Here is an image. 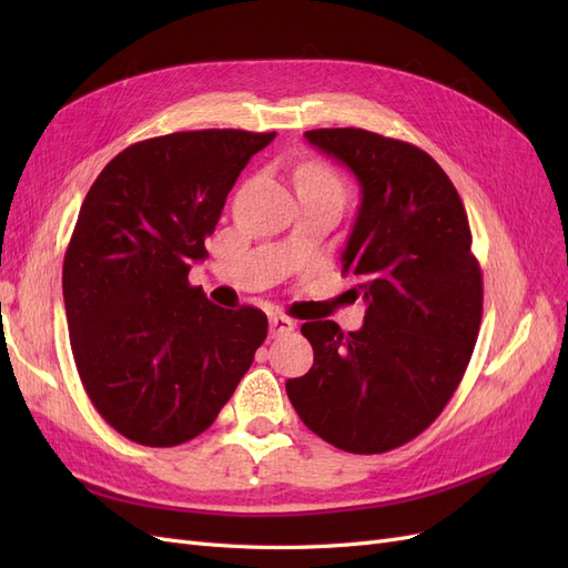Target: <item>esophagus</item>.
Listing matches in <instances>:
<instances>
[{"label": "esophagus", "instance_id": "1", "mask_svg": "<svg viewBox=\"0 0 568 568\" xmlns=\"http://www.w3.org/2000/svg\"><path fill=\"white\" fill-rule=\"evenodd\" d=\"M296 329V322L284 315H270V334L272 336H284Z\"/></svg>", "mask_w": 568, "mask_h": 568}]
</instances>
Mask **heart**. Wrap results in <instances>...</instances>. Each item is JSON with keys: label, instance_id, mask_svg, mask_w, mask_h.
Returning a JSON list of instances; mask_svg holds the SVG:
<instances>
[{"label": "heart", "instance_id": "obj_1", "mask_svg": "<svg viewBox=\"0 0 568 568\" xmlns=\"http://www.w3.org/2000/svg\"><path fill=\"white\" fill-rule=\"evenodd\" d=\"M298 182H313V184L332 189V192L343 196V189H341L338 178L332 173L329 168H324V165H305L301 173H298Z\"/></svg>", "mask_w": 568, "mask_h": 568}]
</instances>
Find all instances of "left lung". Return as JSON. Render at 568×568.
Listing matches in <instances>:
<instances>
[{"label":"left lung","mask_w":568,"mask_h":568,"mask_svg":"<svg viewBox=\"0 0 568 568\" xmlns=\"http://www.w3.org/2000/svg\"><path fill=\"white\" fill-rule=\"evenodd\" d=\"M305 140L348 165L359 209L343 251L367 311L357 332L305 322L315 363L288 379L303 424L334 448L376 455L432 424L467 369L484 313V277L467 211L443 168L415 144L359 128Z\"/></svg>","instance_id":"obj_1"}]
</instances>
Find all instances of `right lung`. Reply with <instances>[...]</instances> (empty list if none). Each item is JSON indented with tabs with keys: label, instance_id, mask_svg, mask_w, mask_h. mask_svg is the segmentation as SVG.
Here are the masks:
<instances>
[{
	"label": "right lung",
	"instance_id": "add662e5",
	"mask_svg": "<svg viewBox=\"0 0 568 568\" xmlns=\"http://www.w3.org/2000/svg\"><path fill=\"white\" fill-rule=\"evenodd\" d=\"M277 132L194 130L136 142L101 170L63 257L80 382L118 434L173 448L209 428L267 336L189 284L230 189Z\"/></svg>",
	"mask_w": 568,
	"mask_h": 568
}]
</instances>
